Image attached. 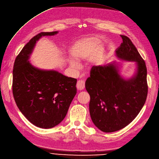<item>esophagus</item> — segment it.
Segmentation results:
<instances>
[{"mask_svg": "<svg viewBox=\"0 0 159 159\" xmlns=\"http://www.w3.org/2000/svg\"><path fill=\"white\" fill-rule=\"evenodd\" d=\"M77 88L79 89V90H82L84 89L85 88V82L84 80H80L77 82Z\"/></svg>", "mask_w": 159, "mask_h": 159, "instance_id": "obj_1", "label": "esophagus"}]
</instances>
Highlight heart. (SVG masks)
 <instances>
[{
	"label": "heart",
	"mask_w": 159,
	"mask_h": 159,
	"mask_svg": "<svg viewBox=\"0 0 159 159\" xmlns=\"http://www.w3.org/2000/svg\"><path fill=\"white\" fill-rule=\"evenodd\" d=\"M71 66L74 68H77L79 66L77 62H75V61H71Z\"/></svg>",
	"instance_id": "heart-1"
}]
</instances>
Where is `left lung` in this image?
Masks as SVG:
<instances>
[{
  "label": "left lung",
  "mask_w": 159,
  "mask_h": 159,
  "mask_svg": "<svg viewBox=\"0 0 159 159\" xmlns=\"http://www.w3.org/2000/svg\"><path fill=\"white\" fill-rule=\"evenodd\" d=\"M123 42L116 50L117 56L135 61L138 71L133 79L125 80L115 66H93L85 83L90 95L89 113L92 121L105 133L119 130L132 122L146 102L148 92L147 68L134 45L126 36L120 35Z\"/></svg>",
  "instance_id": "left-lung-1"
}]
</instances>
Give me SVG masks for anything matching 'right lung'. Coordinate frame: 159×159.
Listing matches in <instances>:
<instances>
[{
	"instance_id": "right-lung-1",
	"label": "right lung",
	"mask_w": 159,
	"mask_h": 159,
	"mask_svg": "<svg viewBox=\"0 0 159 159\" xmlns=\"http://www.w3.org/2000/svg\"><path fill=\"white\" fill-rule=\"evenodd\" d=\"M57 33L34 36L17 56L13 69L12 92L17 107L33 125L43 129L52 128L64 119L77 93V79L56 71L39 70L28 61L36 41Z\"/></svg>"
}]
</instances>
